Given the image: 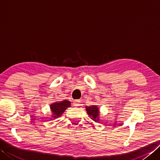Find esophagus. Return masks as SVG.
Returning <instances> with one entry per match:
<instances>
[{
	"label": "esophagus",
	"instance_id": "esophagus-1",
	"mask_svg": "<svg viewBox=\"0 0 160 160\" xmlns=\"http://www.w3.org/2000/svg\"><path fill=\"white\" fill-rule=\"evenodd\" d=\"M80 100H74V102H73V105L75 107H79L80 105Z\"/></svg>",
	"mask_w": 160,
	"mask_h": 160
}]
</instances>
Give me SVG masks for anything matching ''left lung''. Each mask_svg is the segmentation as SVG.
Here are the masks:
<instances>
[{
    "label": "left lung",
    "mask_w": 160,
    "mask_h": 160,
    "mask_svg": "<svg viewBox=\"0 0 160 160\" xmlns=\"http://www.w3.org/2000/svg\"><path fill=\"white\" fill-rule=\"evenodd\" d=\"M86 111L88 115H89L91 118L95 122L99 121V108L96 105H92L90 107H86Z\"/></svg>",
    "instance_id": "1"
}]
</instances>
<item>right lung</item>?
<instances>
[{
  "label": "right lung",
  "instance_id": "right-lung-1",
  "mask_svg": "<svg viewBox=\"0 0 160 160\" xmlns=\"http://www.w3.org/2000/svg\"><path fill=\"white\" fill-rule=\"evenodd\" d=\"M69 107H71V102L67 100L56 102L55 103L52 104L50 105V108L51 111H52V118L55 119L60 117L64 113V111Z\"/></svg>",
  "mask_w": 160,
  "mask_h": 160
}]
</instances>
